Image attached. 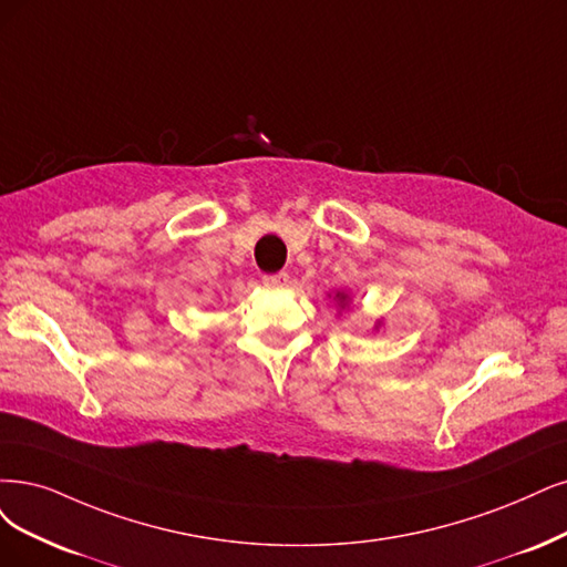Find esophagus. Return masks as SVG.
<instances>
[{
  "label": "esophagus",
  "instance_id": "esophagus-1",
  "mask_svg": "<svg viewBox=\"0 0 567 567\" xmlns=\"http://www.w3.org/2000/svg\"><path fill=\"white\" fill-rule=\"evenodd\" d=\"M266 287H285L289 282V276L282 270V272H268V276L261 278Z\"/></svg>",
  "mask_w": 567,
  "mask_h": 567
}]
</instances>
